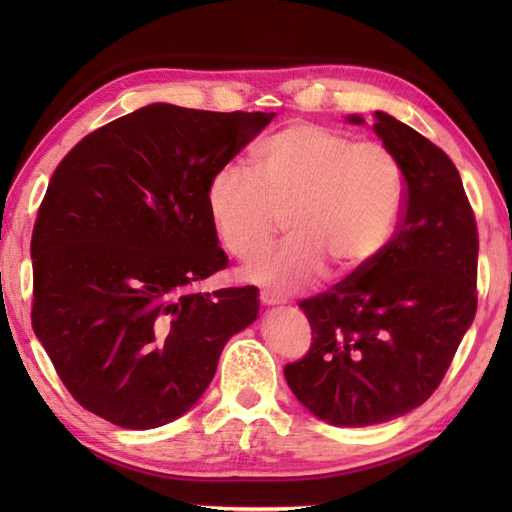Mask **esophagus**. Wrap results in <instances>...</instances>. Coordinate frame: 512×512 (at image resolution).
I'll return each mask as SVG.
<instances>
[{
  "instance_id": "esophagus-1",
  "label": "esophagus",
  "mask_w": 512,
  "mask_h": 512,
  "mask_svg": "<svg viewBox=\"0 0 512 512\" xmlns=\"http://www.w3.org/2000/svg\"><path fill=\"white\" fill-rule=\"evenodd\" d=\"M259 301H262L264 306H275V303H279L281 299L275 295V292H270V290H262V292H259Z\"/></svg>"
}]
</instances>
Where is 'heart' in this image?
I'll use <instances>...</instances> for the list:
<instances>
[{"mask_svg":"<svg viewBox=\"0 0 512 512\" xmlns=\"http://www.w3.org/2000/svg\"><path fill=\"white\" fill-rule=\"evenodd\" d=\"M255 160L257 171L224 162L206 187L215 233L242 262L266 253L286 213L290 237L246 268L250 281L297 290L328 268L334 277L361 273L383 253L405 200L394 151L297 121L264 138Z\"/></svg>","mask_w":512,"mask_h":512,"instance_id":"obj_1","label":"heart"}]
</instances>
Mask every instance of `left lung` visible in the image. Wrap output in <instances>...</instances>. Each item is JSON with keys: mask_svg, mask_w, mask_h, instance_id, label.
I'll return each mask as SVG.
<instances>
[{"mask_svg": "<svg viewBox=\"0 0 512 512\" xmlns=\"http://www.w3.org/2000/svg\"><path fill=\"white\" fill-rule=\"evenodd\" d=\"M374 132L405 178L398 228L361 273L299 301L312 343L284 367L301 405L336 427H369L420 407L477 310L480 242L460 171L394 116L376 112Z\"/></svg>", "mask_w": 512, "mask_h": 512, "instance_id": "8db88e82", "label": "left lung"}]
</instances>
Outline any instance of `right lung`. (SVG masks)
<instances>
[{"mask_svg": "<svg viewBox=\"0 0 512 512\" xmlns=\"http://www.w3.org/2000/svg\"><path fill=\"white\" fill-rule=\"evenodd\" d=\"M273 121L154 103L81 138L32 228V328L81 407L123 429L189 411L257 288L195 292L228 266L206 206L213 171Z\"/></svg>", "mask_w": 512, "mask_h": 512, "instance_id": "right-lung-1", "label": "right lung"}]
</instances>
